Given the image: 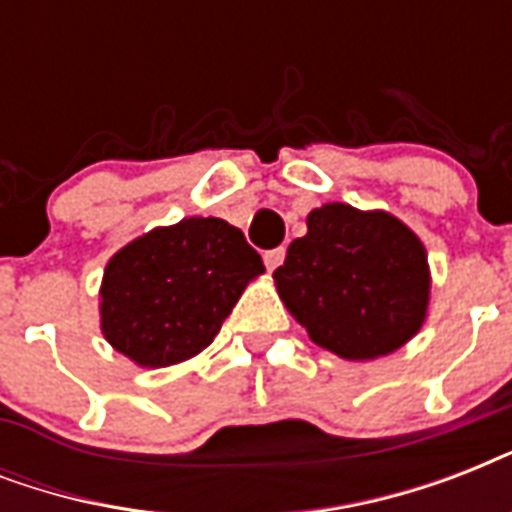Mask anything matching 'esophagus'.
<instances>
[{"label":"esophagus","instance_id":"obj_1","mask_svg":"<svg viewBox=\"0 0 512 512\" xmlns=\"http://www.w3.org/2000/svg\"><path fill=\"white\" fill-rule=\"evenodd\" d=\"M284 257H287V249H284V247L268 249V252H265V255H263L265 268H268V271H276V268H279V265L284 263Z\"/></svg>","mask_w":512,"mask_h":512}]
</instances>
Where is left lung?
I'll return each instance as SVG.
<instances>
[{"instance_id":"obj_1","label":"left lung","mask_w":512,"mask_h":512,"mask_svg":"<svg viewBox=\"0 0 512 512\" xmlns=\"http://www.w3.org/2000/svg\"><path fill=\"white\" fill-rule=\"evenodd\" d=\"M276 289L316 345L342 358H377L417 335L428 311L422 241L388 212L324 204L273 271Z\"/></svg>"}]
</instances>
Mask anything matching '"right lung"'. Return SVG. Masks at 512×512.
Listing matches in <instances>:
<instances>
[{"label":"right lung","mask_w":512,"mask_h":512,"mask_svg":"<svg viewBox=\"0 0 512 512\" xmlns=\"http://www.w3.org/2000/svg\"><path fill=\"white\" fill-rule=\"evenodd\" d=\"M265 271L244 233L220 217H185L140 236L106 265L100 327L140 366L196 356Z\"/></svg>","instance_id":"obj_1"}]
</instances>
